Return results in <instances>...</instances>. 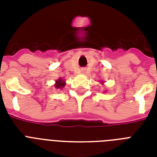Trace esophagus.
<instances>
[{
    "label": "esophagus",
    "instance_id": "obj_1",
    "mask_svg": "<svg viewBox=\"0 0 157 157\" xmlns=\"http://www.w3.org/2000/svg\"><path fill=\"white\" fill-rule=\"evenodd\" d=\"M81 71H82V72L84 73V72H85V70H81Z\"/></svg>",
    "mask_w": 157,
    "mask_h": 157
}]
</instances>
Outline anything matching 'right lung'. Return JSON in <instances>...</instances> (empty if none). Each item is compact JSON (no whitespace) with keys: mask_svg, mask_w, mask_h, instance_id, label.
<instances>
[{"mask_svg":"<svg viewBox=\"0 0 157 157\" xmlns=\"http://www.w3.org/2000/svg\"><path fill=\"white\" fill-rule=\"evenodd\" d=\"M65 86V83H64V81H62V79H59V81H56V85H55V87L56 88H62V87H63Z\"/></svg>","mask_w":157,"mask_h":157,"instance_id":"right-lung-1","label":"right lung"}]
</instances>
